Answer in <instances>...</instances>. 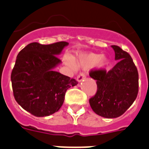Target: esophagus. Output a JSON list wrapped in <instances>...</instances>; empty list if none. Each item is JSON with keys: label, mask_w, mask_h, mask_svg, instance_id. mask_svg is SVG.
Here are the masks:
<instances>
[{"label": "esophagus", "mask_w": 149, "mask_h": 149, "mask_svg": "<svg viewBox=\"0 0 149 149\" xmlns=\"http://www.w3.org/2000/svg\"><path fill=\"white\" fill-rule=\"evenodd\" d=\"M85 77H86V76H85L84 73V72H80V73L77 76V80L78 82H81L83 79H85Z\"/></svg>", "instance_id": "obj_1"}]
</instances>
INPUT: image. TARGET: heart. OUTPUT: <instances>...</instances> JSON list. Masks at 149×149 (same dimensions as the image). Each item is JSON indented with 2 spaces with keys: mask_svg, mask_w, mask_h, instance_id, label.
<instances>
[{
  "mask_svg": "<svg viewBox=\"0 0 149 149\" xmlns=\"http://www.w3.org/2000/svg\"><path fill=\"white\" fill-rule=\"evenodd\" d=\"M63 61L66 65L72 70H75L76 65L70 57L65 56ZM77 62V65L83 69H89L91 67L95 66L100 70H104L109 66V59L105 55H102L96 53H87L80 55L78 58Z\"/></svg>",
  "mask_w": 149,
  "mask_h": 149,
  "instance_id": "1",
  "label": "heart"
}]
</instances>
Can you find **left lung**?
Segmentation results:
<instances>
[{"mask_svg":"<svg viewBox=\"0 0 149 149\" xmlns=\"http://www.w3.org/2000/svg\"><path fill=\"white\" fill-rule=\"evenodd\" d=\"M111 47L119 60L112 70H92L90 77L96 80L97 89L90 98L94 112L105 118H116L123 115L134 102L138 93V72L132 58L119 46Z\"/></svg>","mask_w":149,"mask_h":149,"instance_id":"1","label":"left lung"}]
</instances>
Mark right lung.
Listing matches in <instances>:
<instances>
[{
  "instance_id": "obj_1",
  "label": "right lung",
  "mask_w": 149,
  "mask_h": 149,
  "mask_svg": "<svg viewBox=\"0 0 149 149\" xmlns=\"http://www.w3.org/2000/svg\"><path fill=\"white\" fill-rule=\"evenodd\" d=\"M69 43L29 44L17 55L11 75L15 99L22 109L37 117L58 112L70 87L77 84L74 79L54 69L61 63L58 55Z\"/></svg>"
}]
</instances>
